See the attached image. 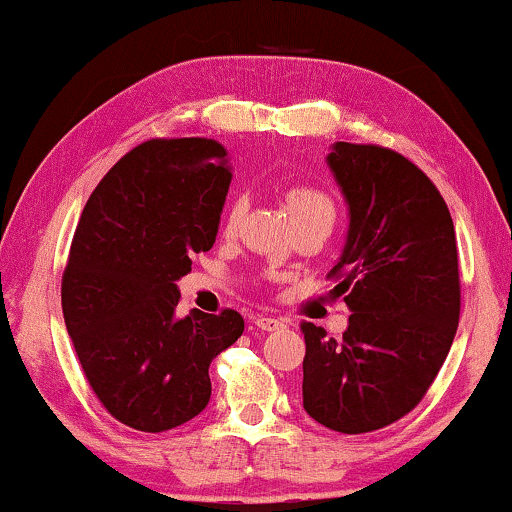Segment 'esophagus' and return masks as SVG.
I'll return each instance as SVG.
<instances>
[{
    "label": "esophagus",
    "instance_id": "1",
    "mask_svg": "<svg viewBox=\"0 0 512 512\" xmlns=\"http://www.w3.org/2000/svg\"><path fill=\"white\" fill-rule=\"evenodd\" d=\"M255 326L262 328V331H281V328H286V321H283V319H274V316L257 314V316H255Z\"/></svg>",
    "mask_w": 512,
    "mask_h": 512
}]
</instances>
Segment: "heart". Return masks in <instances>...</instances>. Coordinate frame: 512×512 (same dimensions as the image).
Instances as JSON below:
<instances>
[{"label":"heart","instance_id":"heart-1","mask_svg":"<svg viewBox=\"0 0 512 512\" xmlns=\"http://www.w3.org/2000/svg\"><path fill=\"white\" fill-rule=\"evenodd\" d=\"M283 200H286V208L295 226L314 224V226H321V229L331 231L340 212L338 198H335L328 189H323V186H316V184H290L288 189L283 191ZM243 210H245V198L236 196L224 212L226 234L236 231V226L243 217Z\"/></svg>","mask_w":512,"mask_h":512}]
</instances>
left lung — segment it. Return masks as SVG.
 <instances>
[{"label": "left lung", "instance_id": "obj_1", "mask_svg": "<svg viewBox=\"0 0 512 512\" xmlns=\"http://www.w3.org/2000/svg\"><path fill=\"white\" fill-rule=\"evenodd\" d=\"M328 165L349 203V234L328 271L352 309L342 338L304 321L302 399L342 435L387 428L416 409L458 328L456 229L428 174L392 148L338 141Z\"/></svg>", "mask_w": 512, "mask_h": 512}]
</instances>
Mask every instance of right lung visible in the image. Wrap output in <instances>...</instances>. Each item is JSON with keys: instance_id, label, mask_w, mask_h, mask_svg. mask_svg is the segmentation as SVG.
<instances>
[{"instance_id": "right-lung-1", "label": "right lung", "mask_w": 512, "mask_h": 512, "mask_svg": "<svg viewBox=\"0 0 512 512\" xmlns=\"http://www.w3.org/2000/svg\"><path fill=\"white\" fill-rule=\"evenodd\" d=\"M231 172L215 139H151L99 181L77 224L61 304L87 383L115 420L165 432L208 406L236 309L177 319V281L215 243Z\"/></svg>"}]
</instances>
